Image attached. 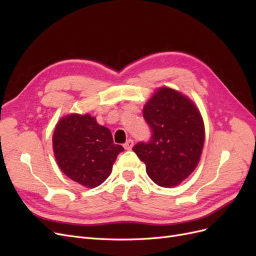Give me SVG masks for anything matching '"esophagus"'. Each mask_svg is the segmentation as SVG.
I'll use <instances>...</instances> for the list:
<instances>
[{
  "label": "esophagus",
  "instance_id": "1",
  "mask_svg": "<svg viewBox=\"0 0 256 256\" xmlns=\"http://www.w3.org/2000/svg\"><path fill=\"white\" fill-rule=\"evenodd\" d=\"M132 146H134V140H131V138H128L127 142L124 144V148L129 150L132 148Z\"/></svg>",
  "mask_w": 256,
  "mask_h": 256
}]
</instances>
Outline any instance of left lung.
<instances>
[{
  "instance_id": "8db88e82",
  "label": "left lung",
  "mask_w": 256,
  "mask_h": 256,
  "mask_svg": "<svg viewBox=\"0 0 256 256\" xmlns=\"http://www.w3.org/2000/svg\"><path fill=\"white\" fill-rule=\"evenodd\" d=\"M143 118L152 136L132 150L154 184H180L194 171L202 154L205 128L198 109L180 92L161 88L144 106Z\"/></svg>"
}]
</instances>
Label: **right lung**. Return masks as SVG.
<instances>
[{
    "label": "right lung",
    "instance_id": "right-lung-1",
    "mask_svg": "<svg viewBox=\"0 0 256 256\" xmlns=\"http://www.w3.org/2000/svg\"><path fill=\"white\" fill-rule=\"evenodd\" d=\"M122 150L114 144L111 131L90 114L64 116L53 134V152L62 172L88 188L106 180Z\"/></svg>",
    "mask_w": 256,
    "mask_h": 256
}]
</instances>
